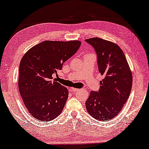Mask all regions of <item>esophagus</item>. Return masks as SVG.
I'll return each instance as SVG.
<instances>
[{
  "mask_svg": "<svg viewBox=\"0 0 149 149\" xmlns=\"http://www.w3.org/2000/svg\"><path fill=\"white\" fill-rule=\"evenodd\" d=\"M70 90L72 91V92H74V93H75V92H77L79 91V89L75 88H71Z\"/></svg>",
  "mask_w": 149,
  "mask_h": 149,
  "instance_id": "obj_1",
  "label": "esophagus"
}]
</instances>
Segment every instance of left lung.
I'll return each mask as SVG.
<instances>
[{
    "label": "left lung",
    "mask_w": 149,
    "mask_h": 149,
    "mask_svg": "<svg viewBox=\"0 0 149 149\" xmlns=\"http://www.w3.org/2000/svg\"><path fill=\"white\" fill-rule=\"evenodd\" d=\"M85 41L94 48L98 70L104 78L98 91H91L86 108L97 120L107 121L121 111L130 95L132 75L125 54L118 45L93 38Z\"/></svg>",
    "instance_id": "left-lung-1"
}]
</instances>
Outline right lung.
Returning a JSON list of instances; mask_svg holds the SVG:
<instances>
[{
  "label": "right lung",
  "instance_id": "add662e5",
  "mask_svg": "<svg viewBox=\"0 0 149 149\" xmlns=\"http://www.w3.org/2000/svg\"><path fill=\"white\" fill-rule=\"evenodd\" d=\"M77 40L44 41L27 51L21 60L19 90L32 116L42 121L53 120L60 115L69 92L56 80L63 65L79 49Z\"/></svg>",
  "mask_w": 149,
  "mask_h": 149
}]
</instances>
